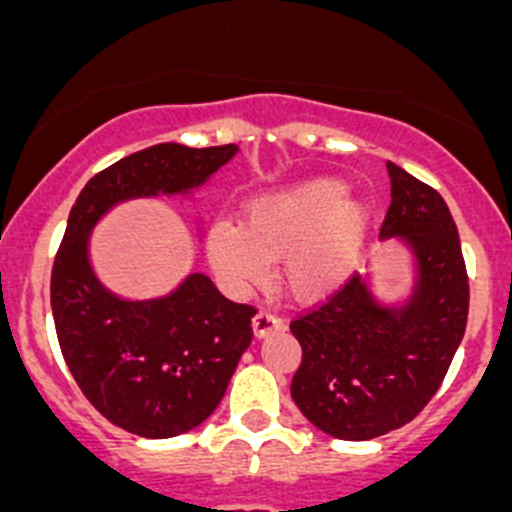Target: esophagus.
Segmentation results:
<instances>
[{"instance_id":"esophagus-1","label":"esophagus","mask_w":512,"mask_h":512,"mask_svg":"<svg viewBox=\"0 0 512 512\" xmlns=\"http://www.w3.org/2000/svg\"><path fill=\"white\" fill-rule=\"evenodd\" d=\"M280 329H283V319L270 311H257L255 319H252V331H255L257 339H262V336L273 334V331H280Z\"/></svg>"}]
</instances>
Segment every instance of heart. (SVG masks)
<instances>
[{"instance_id":"heart-1","label":"heart","mask_w":512,"mask_h":512,"mask_svg":"<svg viewBox=\"0 0 512 512\" xmlns=\"http://www.w3.org/2000/svg\"><path fill=\"white\" fill-rule=\"evenodd\" d=\"M347 193L344 181L319 178L265 196L247 206L245 224H211L209 262L237 290L260 285L267 262H283V283L293 296H326L352 273L370 227L367 206L347 201Z\"/></svg>"}]
</instances>
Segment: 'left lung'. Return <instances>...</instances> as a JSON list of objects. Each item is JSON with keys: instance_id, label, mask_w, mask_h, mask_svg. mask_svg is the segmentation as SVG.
<instances>
[{"instance_id": "1", "label": "left lung", "mask_w": 512, "mask_h": 512, "mask_svg": "<svg viewBox=\"0 0 512 512\" xmlns=\"http://www.w3.org/2000/svg\"><path fill=\"white\" fill-rule=\"evenodd\" d=\"M382 237H405L418 285L403 308L377 306L359 275L290 331L303 349L290 395L324 434L367 441L405 426L434 398L467 329L469 278L457 224L436 188L388 163Z\"/></svg>"}]
</instances>
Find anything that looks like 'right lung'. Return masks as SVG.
<instances>
[{
	"instance_id": "obj_1",
	"label": "right lung",
	"mask_w": 512,
	"mask_h": 512,
	"mask_svg": "<svg viewBox=\"0 0 512 512\" xmlns=\"http://www.w3.org/2000/svg\"><path fill=\"white\" fill-rule=\"evenodd\" d=\"M234 153L147 147L96 173L68 214L50 273L55 334L86 400L130 434L170 439L204 423L250 347L257 308L224 298L201 273L158 301H122L91 273L89 232L117 201L201 186Z\"/></svg>"
}]
</instances>
